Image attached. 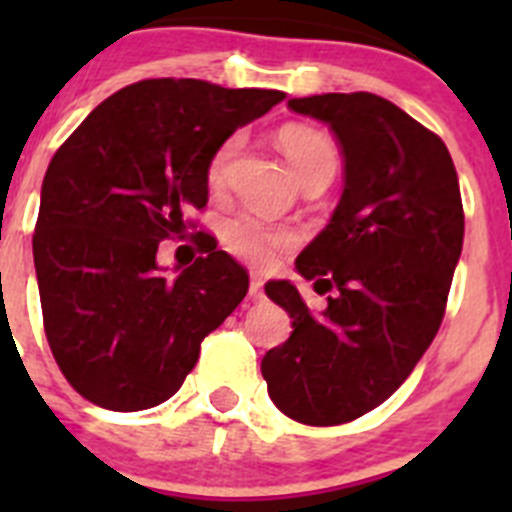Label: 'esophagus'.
<instances>
[{"label":"esophagus","mask_w":512,"mask_h":512,"mask_svg":"<svg viewBox=\"0 0 512 512\" xmlns=\"http://www.w3.org/2000/svg\"><path fill=\"white\" fill-rule=\"evenodd\" d=\"M248 297L253 302L264 300V277L261 274H251V284H248Z\"/></svg>","instance_id":"obj_1"}]
</instances>
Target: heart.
I'll use <instances>...</instances> for the list:
<instances>
[{
	"label": "heart",
	"instance_id": "1",
	"mask_svg": "<svg viewBox=\"0 0 512 512\" xmlns=\"http://www.w3.org/2000/svg\"><path fill=\"white\" fill-rule=\"evenodd\" d=\"M238 146H241V140H238V135H233L215 151L210 169H207V179H210L212 187H220L225 182V174H228V166ZM277 146L289 161L297 179H300V184H305L307 179L318 174H336V146L320 130L307 128V125H287L277 133ZM223 241L238 259L251 261V264H266L279 248L292 241V235L287 230L269 228V225L253 220V217L241 215L225 223Z\"/></svg>",
	"mask_w": 512,
	"mask_h": 512
}]
</instances>
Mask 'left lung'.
Masks as SVG:
<instances>
[{
    "instance_id": "left-lung-1",
    "label": "left lung",
    "mask_w": 512,
    "mask_h": 512,
    "mask_svg": "<svg viewBox=\"0 0 512 512\" xmlns=\"http://www.w3.org/2000/svg\"><path fill=\"white\" fill-rule=\"evenodd\" d=\"M341 143L343 194L297 256L328 307L312 315L292 282L266 284L292 336L266 351L271 402L305 425H341L382 405L428 351L464 243L459 176L443 140L369 92L289 99Z\"/></svg>"
}]
</instances>
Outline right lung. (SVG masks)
I'll return each instance as SVG.
<instances>
[{"label": "right lung", "mask_w": 512, "mask_h": 512, "mask_svg": "<svg viewBox=\"0 0 512 512\" xmlns=\"http://www.w3.org/2000/svg\"><path fill=\"white\" fill-rule=\"evenodd\" d=\"M287 97L200 79L120 89L56 151L33 235L45 336L63 377L99 408L133 413L169 400L200 343L248 292V274L212 235L166 277L158 243L207 205L215 151Z\"/></svg>", "instance_id": "obj_1"}]
</instances>
